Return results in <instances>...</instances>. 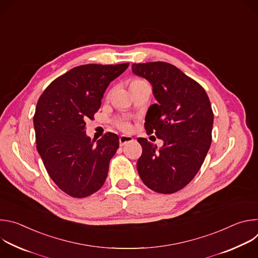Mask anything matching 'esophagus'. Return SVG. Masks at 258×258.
<instances>
[{
  "label": "esophagus",
  "instance_id": "1",
  "mask_svg": "<svg viewBox=\"0 0 258 258\" xmlns=\"http://www.w3.org/2000/svg\"><path fill=\"white\" fill-rule=\"evenodd\" d=\"M133 141H134V139L131 136L122 135V136L119 137V145L120 146H123V145H125V144H127L130 142H133Z\"/></svg>",
  "mask_w": 258,
  "mask_h": 258
}]
</instances>
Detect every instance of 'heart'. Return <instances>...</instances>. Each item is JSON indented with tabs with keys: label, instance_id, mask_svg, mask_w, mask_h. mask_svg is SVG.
Returning <instances> with one entry per match:
<instances>
[{
	"label": "heart",
	"instance_id": "b5f03b06",
	"mask_svg": "<svg viewBox=\"0 0 258 258\" xmlns=\"http://www.w3.org/2000/svg\"><path fill=\"white\" fill-rule=\"evenodd\" d=\"M144 81L143 80H140V79H134L132 82H131V88L134 87L135 85H138L140 83H143ZM114 124L116 125V127H118L120 131L122 132H130L132 130V124L130 122L128 119L126 118H118L114 121Z\"/></svg>",
	"mask_w": 258,
	"mask_h": 258
}]
</instances>
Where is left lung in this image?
<instances>
[{
    "instance_id": "obj_1",
    "label": "left lung",
    "mask_w": 258,
    "mask_h": 258,
    "mask_svg": "<svg viewBox=\"0 0 258 258\" xmlns=\"http://www.w3.org/2000/svg\"><path fill=\"white\" fill-rule=\"evenodd\" d=\"M133 72L148 80L157 104L150 106L145 130L163 140L162 148L139 138L142 155L137 168L149 189L172 194L194 178L212 140L213 112L205 90L166 62L133 64Z\"/></svg>"
}]
</instances>
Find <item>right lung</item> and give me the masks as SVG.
I'll return each mask as SVG.
<instances>
[{
    "label": "right lung",
    "mask_w": 258,
    "mask_h": 258,
    "mask_svg": "<svg viewBox=\"0 0 258 258\" xmlns=\"http://www.w3.org/2000/svg\"><path fill=\"white\" fill-rule=\"evenodd\" d=\"M128 65L77 66L53 81L36 104V149L53 181L73 198L88 197L105 182L119 138L106 133L95 144L86 121L94 119L107 87Z\"/></svg>",
    "instance_id": "obj_1"
}]
</instances>
